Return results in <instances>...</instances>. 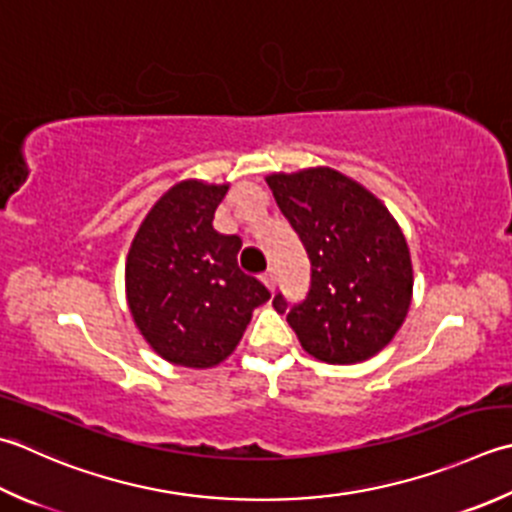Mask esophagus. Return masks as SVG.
Segmentation results:
<instances>
[{"mask_svg":"<svg viewBox=\"0 0 512 512\" xmlns=\"http://www.w3.org/2000/svg\"><path fill=\"white\" fill-rule=\"evenodd\" d=\"M262 282L268 286V290H275V286H277V275H275L273 268L266 270V273L262 275Z\"/></svg>","mask_w":512,"mask_h":512,"instance_id":"esophagus-1","label":"esophagus"}]
</instances>
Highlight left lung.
<instances>
[{
  "mask_svg": "<svg viewBox=\"0 0 512 512\" xmlns=\"http://www.w3.org/2000/svg\"><path fill=\"white\" fill-rule=\"evenodd\" d=\"M310 259L299 304L277 293L304 350L326 364H357L395 337L413 295V266L397 222L364 186L333 168L266 177Z\"/></svg>",
  "mask_w": 512,
  "mask_h": 512,
  "instance_id": "obj_1",
  "label": "left lung"
}]
</instances>
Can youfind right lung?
<instances>
[{
    "mask_svg": "<svg viewBox=\"0 0 512 512\" xmlns=\"http://www.w3.org/2000/svg\"><path fill=\"white\" fill-rule=\"evenodd\" d=\"M228 186L177 184L150 208L130 246L126 295L137 328L170 364L210 368L233 353L270 299L237 264L242 239L213 226Z\"/></svg>",
    "mask_w": 512,
    "mask_h": 512,
    "instance_id": "obj_1",
    "label": "right lung"
}]
</instances>
